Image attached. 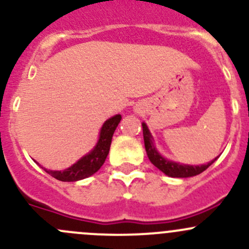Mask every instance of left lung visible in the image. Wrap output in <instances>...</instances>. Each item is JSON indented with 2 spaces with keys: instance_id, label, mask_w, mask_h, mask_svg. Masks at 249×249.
I'll list each match as a JSON object with an SVG mask.
<instances>
[{
  "instance_id": "obj_1",
  "label": "left lung",
  "mask_w": 249,
  "mask_h": 249,
  "mask_svg": "<svg viewBox=\"0 0 249 249\" xmlns=\"http://www.w3.org/2000/svg\"><path fill=\"white\" fill-rule=\"evenodd\" d=\"M142 130H143V140H144V147L145 152H147L148 158L152 161V164L155 167L160 170L161 172H164L165 175L170 176V177H177V178H187V177H193V176H196L199 173H201L207 169L208 166L214 162V160H212L211 162L205 165H199V166H193V165H183L178 164V162L169 161L165 158H162L159 153L155 149L154 144L152 142V135H150L149 130H148L147 125L143 123L142 124Z\"/></svg>"
}]
</instances>
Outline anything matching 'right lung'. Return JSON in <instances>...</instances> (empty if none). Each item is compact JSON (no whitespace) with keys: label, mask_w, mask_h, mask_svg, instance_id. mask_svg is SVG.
<instances>
[{"label":"right lung","mask_w":249,"mask_h":249,"mask_svg":"<svg viewBox=\"0 0 249 249\" xmlns=\"http://www.w3.org/2000/svg\"><path fill=\"white\" fill-rule=\"evenodd\" d=\"M120 119H122L120 114L109 118L102 126L96 147L89 154L78 160L71 167L64 170V171H52V170L47 169H44V171L62 182H74V180L84 179V178L94 175L104 165L105 160L108 155L113 134H114Z\"/></svg>","instance_id":"add662e5"}]
</instances>
